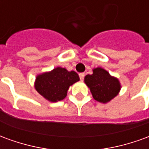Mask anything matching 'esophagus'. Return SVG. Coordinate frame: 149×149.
<instances>
[{
    "label": "esophagus",
    "mask_w": 149,
    "mask_h": 149,
    "mask_svg": "<svg viewBox=\"0 0 149 149\" xmlns=\"http://www.w3.org/2000/svg\"><path fill=\"white\" fill-rule=\"evenodd\" d=\"M84 72H81L79 74V77H80V79H81V81H83L84 80Z\"/></svg>",
    "instance_id": "34e87169"
}]
</instances>
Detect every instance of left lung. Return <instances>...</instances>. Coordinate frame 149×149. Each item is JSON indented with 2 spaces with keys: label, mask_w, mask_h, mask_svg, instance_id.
I'll return each mask as SVG.
<instances>
[{
  "label": "left lung",
  "mask_w": 149,
  "mask_h": 149,
  "mask_svg": "<svg viewBox=\"0 0 149 149\" xmlns=\"http://www.w3.org/2000/svg\"><path fill=\"white\" fill-rule=\"evenodd\" d=\"M86 84L93 97L100 103L106 104L116 97L120 93L121 84L118 79L100 67L93 69V74L84 77Z\"/></svg>",
  "instance_id": "obj_1"
}]
</instances>
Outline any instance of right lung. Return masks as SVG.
Returning <instances> with one entry per match:
<instances>
[{
  "label": "right lung",
  "instance_id": "1",
  "mask_svg": "<svg viewBox=\"0 0 149 149\" xmlns=\"http://www.w3.org/2000/svg\"><path fill=\"white\" fill-rule=\"evenodd\" d=\"M79 81L80 77L76 72L56 67L51 71L37 75L34 87L45 100L57 102L65 99L69 87Z\"/></svg>",
  "mask_w": 149,
  "mask_h": 149
}]
</instances>
